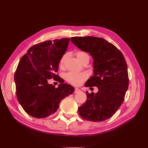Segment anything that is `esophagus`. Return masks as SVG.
Wrapping results in <instances>:
<instances>
[{"label": "esophagus", "instance_id": "esophagus-1", "mask_svg": "<svg viewBox=\"0 0 148 148\" xmlns=\"http://www.w3.org/2000/svg\"><path fill=\"white\" fill-rule=\"evenodd\" d=\"M80 91H81V90H80V89H79V88H75V93H77V92H80Z\"/></svg>", "mask_w": 148, "mask_h": 148}]
</instances>
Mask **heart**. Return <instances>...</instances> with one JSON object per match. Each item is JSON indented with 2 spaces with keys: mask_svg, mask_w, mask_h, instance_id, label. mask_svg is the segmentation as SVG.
<instances>
[{
  "mask_svg": "<svg viewBox=\"0 0 148 148\" xmlns=\"http://www.w3.org/2000/svg\"><path fill=\"white\" fill-rule=\"evenodd\" d=\"M76 56H77L78 60L81 62H82L86 58H89V56L87 53L82 51H78L76 52ZM66 57L67 54L65 53V54L61 57L59 62V66L60 68H63L64 67ZM65 78L67 82L74 85V86H79L80 84H82L83 82L88 78V74L84 72L77 73L73 72V71H70V72L65 74Z\"/></svg>",
  "mask_w": 148,
  "mask_h": 148,
  "instance_id": "heart-1",
  "label": "heart"
}]
</instances>
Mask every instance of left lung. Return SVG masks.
I'll return each instance as SVG.
<instances>
[{
  "label": "left lung",
  "instance_id": "8db88e82",
  "mask_svg": "<svg viewBox=\"0 0 148 148\" xmlns=\"http://www.w3.org/2000/svg\"><path fill=\"white\" fill-rule=\"evenodd\" d=\"M71 42L89 53L93 61L94 75L86 87L97 86L98 92L89 94L79 107L81 117L92 122H102L112 117L123 102L128 87L127 65L125 58L112 44L101 38L72 37Z\"/></svg>",
  "mask_w": 148,
  "mask_h": 148
}]
</instances>
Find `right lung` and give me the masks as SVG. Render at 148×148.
Instances as JSON below:
<instances>
[{"instance_id":"1","label":"right lung","mask_w":148,"mask_h":148,"mask_svg":"<svg viewBox=\"0 0 148 148\" xmlns=\"http://www.w3.org/2000/svg\"><path fill=\"white\" fill-rule=\"evenodd\" d=\"M69 41L70 38H64L38 43L19 62L14 78L16 97L24 110L33 117L46 118L54 114L60 101L74 92V88L57 75ZM51 78L61 83L58 88L48 83Z\"/></svg>"}]
</instances>
